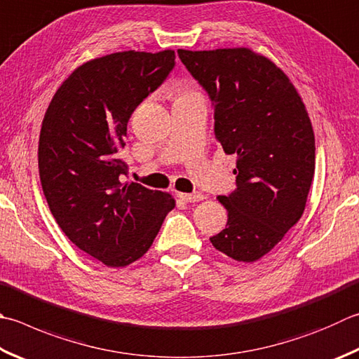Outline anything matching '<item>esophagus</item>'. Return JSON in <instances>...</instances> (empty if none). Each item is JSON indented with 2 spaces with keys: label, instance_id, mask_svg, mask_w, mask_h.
<instances>
[{
  "label": "esophagus",
  "instance_id": "esophagus-1",
  "mask_svg": "<svg viewBox=\"0 0 359 359\" xmlns=\"http://www.w3.org/2000/svg\"><path fill=\"white\" fill-rule=\"evenodd\" d=\"M178 197L181 200H184V201H201L203 200V194H200V192H194V194H182V192H180Z\"/></svg>",
  "mask_w": 359,
  "mask_h": 359
}]
</instances>
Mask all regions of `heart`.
Listing matches in <instances>:
<instances>
[{
  "label": "heart",
  "mask_w": 359,
  "mask_h": 359,
  "mask_svg": "<svg viewBox=\"0 0 359 359\" xmlns=\"http://www.w3.org/2000/svg\"><path fill=\"white\" fill-rule=\"evenodd\" d=\"M177 93H178V98H182V97H189V95H197L198 92H195L194 89L187 87L186 84H180V86H177Z\"/></svg>",
  "instance_id": "obj_1"
}]
</instances>
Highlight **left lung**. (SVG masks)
<instances>
[{
  "instance_id": "left-lung-1",
  "label": "left lung",
  "mask_w": 359,
  "mask_h": 359,
  "mask_svg": "<svg viewBox=\"0 0 359 359\" xmlns=\"http://www.w3.org/2000/svg\"><path fill=\"white\" fill-rule=\"evenodd\" d=\"M178 56L211 100L223 151L238 158L236 189L219 197L226 228L209 241L236 261H258L305 211L316 167L305 104L285 72L248 48Z\"/></svg>"
}]
</instances>
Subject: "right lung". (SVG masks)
<instances>
[{"label": "right lung", "instance_id": "obj_1", "mask_svg": "<svg viewBox=\"0 0 359 359\" xmlns=\"http://www.w3.org/2000/svg\"><path fill=\"white\" fill-rule=\"evenodd\" d=\"M175 51H123L78 67L54 93L39 139L40 182L74 245L107 267L142 258L175 208L172 195L123 182L118 158L134 109L164 83Z\"/></svg>", "mask_w": 359, "mask_h": 359}]
</instances>
